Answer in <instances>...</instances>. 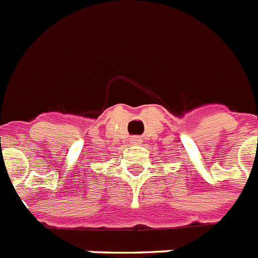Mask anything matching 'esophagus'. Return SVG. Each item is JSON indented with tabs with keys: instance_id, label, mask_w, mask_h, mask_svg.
I'll use <instances>...</instances> for the list:
<instances>
[{
	"instance_id": "esophagus-1",
	"label": "esophagus",
	"mask_w": 258,
	"mask_h": 258,
	"mask_svg": "<svg viewBox=\"0 0 258 258\" xmlns=\"http://www.w3.org/2000/svg\"><path fill=\"white\" fill-rule=\"evenodd\" d=\"M130 143L134 146H139L142 145V139L139 137H133L131 139H130Z\"/></svg>"
}]
</instances>
